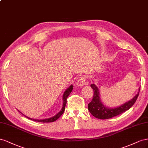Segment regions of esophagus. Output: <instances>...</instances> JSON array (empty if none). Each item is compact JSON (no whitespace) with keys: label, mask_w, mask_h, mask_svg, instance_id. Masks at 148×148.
<instances>
[{"label":"esophagus","mask_w":148,"mask_h":148,"mask_svg":"<svg viewBox=\"0 0 148 148\" xmlns=\"http://www.w3.org/2000/svg\"><path fill=\"white\" fill-rule=\"evenodd\" d=\"M86 84V79L84 77H81L79 78V80H77L76 85L79 87H82L84 85H85Z\"/></svg>","instance_id":"obj_1"}]
</instances>
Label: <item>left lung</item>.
I'll return each mask as SVG.
<instances>
[{"instance_id": "left-lung-1", "label": "left lung", "mask_w": 148, "mask_h": 148, "mask_svg": "<svg viewBox=\"0 0 148 148\" xmlns=\"http://www.w3.org/2000/svg\"><path fill=\"white\" fill-rule=\"evenodd\" d=\"M90 87L94 90V96L91 102L88 104V110L92 115L97 119L101 120H105L111 119V118L119 115L123 112L127 111L132 107L139 95V92L140 90V88H139V91L138 94L134 97L128 102L120 105L119 107L115 108H110L105 106L101 101L100 97V92L98 87L96 86L95 84H92Z\"/></svg>"}]
</instances>
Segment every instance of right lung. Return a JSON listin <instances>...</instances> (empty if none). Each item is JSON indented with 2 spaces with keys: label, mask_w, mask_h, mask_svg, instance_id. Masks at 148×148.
Segmentation results:
<instances>
[{
  "label": "right lung",
  "mask_w": 148,
  "mask_h": 148,
  "mask_svg": "<svg viewBox=\"0 0 148 148\" xmlns=\"http://www.w3.org/2000/svg\"><path fill=\"white\" fill-rule=\"evenodd\" d=\"M73 85H71L65 90V92H64V94H63V95H62L63 103H62V107L61 110L56 114V115H55L54 116L51 117V118H48V119H40V120H39V119H31V118H29V117H28V116H27L26 115H25L24 114H23L22 113H21L19 110H18V111L20 113H22V115H23L25 116H26L27 118H28V119H30V120H33V121H38V122H41V123H49V122L54 121H56V120H58L59 118H60L62 114L64 113V110H65L66 105V103H67V98L68 97V96L71 94V92H72V90H73Z\"/></svg>",
  "instance_id": "right-lung-1"
}]
</instances>
